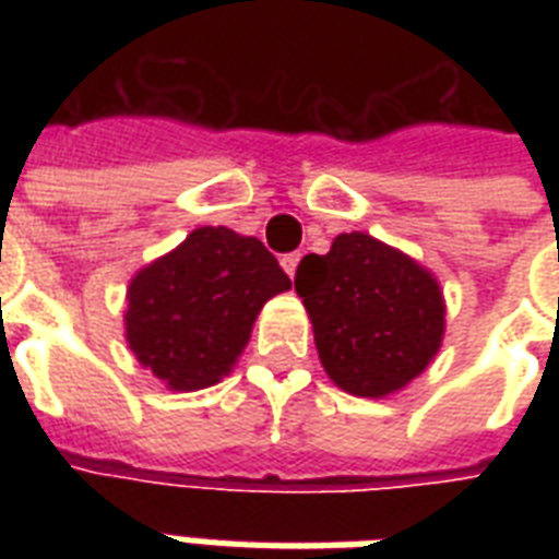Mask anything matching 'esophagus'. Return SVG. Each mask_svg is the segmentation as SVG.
<instances>
[{"instance_id":"obj_1","label":"esophagus","mask_w":559,"mask_h":559,"mask_svg":"<svg viewBox=\"0 0 559 559\" xmlns=\"http://www.w3.org/2000/svg\"><path fill=\"white\" fill-rule=\"evenodd\" d=\"M298 261H301V254H298V252H293V254H284V258H281V266H284V272H287L289 278H296Z\"/></svg>"}]
</instances>
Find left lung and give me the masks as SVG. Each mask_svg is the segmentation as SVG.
<instances>
[{
  "label": "left lung",
  "instance_id": "1",
  "mask_svg": "<svg viewBox=\"0 0 559 559\" xmlns=\"http://www.w3.org/2000/svg\"><path fill=\"white\" fill-rule=\"evenodd\" d=\"M296 293L322 368L357 397H389L429 368L447 331L443 289L424 263L366 231L307 254Z\"/></svg>",
  "mask_w": 559,
  "mask_h": 559
}]
</instances>
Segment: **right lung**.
Wrapping results in <instances>:
<instances>
[{
    "instance_id": "1",
    "label": "right lung",
    "mask_w": 559,
    "mask_h": 559,
    "mask_svg": "<svg viewBox=\"0 0 559 559\" xmlns=\"http://www.w3.org/2000/svg\"><path fill=\"white\" fill-rule=\"evenodd\" d=\"M289 287L258 237L226 226L193 228L130 278L127 348L165 389H209L237 366L261 307Z\"/></svg>"
}]
</instances>
